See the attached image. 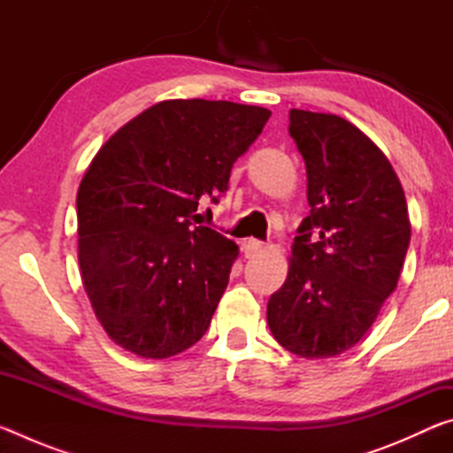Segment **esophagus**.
Instances as JSON below:
<instances>
[{
    "mask_svg": "<svg viewBox=\"0 0 453 453\" xmlns=\"http://www.w3.org/2000/svg\"><path fill=\"white\" fill-rule=\"evenodd\" d=\"M262 250H264V243H262V242H257V240L243 242V254H245V257H254V256H257Z\"/></svg>",
    "mask_w": 453,
    "mask_h": 453,
    "instance_id": "34e87169",
    "label": "esophagus"
}]
</instances>
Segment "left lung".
<instances>
[{
    "instance_id": "left-lung-1",
    "label": "left lung",
    "mask_w": 453,
    "mask_h": 453,
    "mask_svg": "<svg viewBox=\"0 0 453 453\" xmlns=\"http://www.w3.org/2000/svg\"><path fill=\"white\" fill-rule=\"evenodd\" d=\"M308 173L310 216L297 227L283 286L267 302L280 346L305 359L362 340L400 280L411 226L392 164L351 121L289 111Z\"/></svg>"
}]
</instances>
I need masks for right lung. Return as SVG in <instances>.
I'll return each instance as SVG.
<instances>
[{"label":"right lung","mask_w":453,"mask_h":453,"mask_svg":"<svg viewBox=\"0 0 453 453\" xmlns=\"http://www.w3.org/2000/svg\"><path fill=\"white\" fill-rule=\"evenodd\" d=\"M272 111L165 99L121 126L78 189V262L105 334L132 354L165 359L208 332L237 245L199 224V197L229 172Z\"/></svg>","instance_id":"1"}]
</instances>
